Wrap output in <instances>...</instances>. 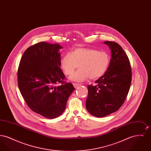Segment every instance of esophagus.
Returning <instances> with one entry per match:
<instances>
[{"label":"esophagus","mask_w":151,"mask_h":151,"mask_svg":"<svg viewBox=\"0 0 151 151\" xmlns=\"http://www.w3.org/2000/svg\"><path fill=\"white\" fill-rule=\"evenodd\" d=\"M73 86L75 87V88H77L78 86H80V84H77V83H73Z\"/></svg>","instance_id":"34e87169"}]
</instances>
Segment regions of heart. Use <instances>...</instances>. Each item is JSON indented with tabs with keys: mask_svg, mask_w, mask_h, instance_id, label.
<instances>
[{
	"mask_svg": "<svg viewBox=\"0 0 151 151\" xmlns=\"http://www.w3.org/2000/svg\"><path fill=\"white\" fill-rule=\"evenodd\" d=\"M110 63V56L108 52L90 48H77L71 54H65L60 61L67 75H72L80 67V69L71 78L78 82L89 78L92 80L100 78L107 71Z\"/></svg>",
	"mask_w": 151,
	"mask_h": 151,
	"instance_id": "b5f03b06",
	"label": "heart"
}]
</instances>
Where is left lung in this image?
<instances>
[{
	"label": "left lung",
	"instance_id": "obj_1",
	"mask_svg": "<svg viewBox=\"0 0 151 151\" xmlns=\"http://www.w3.org/2000/svg\"><path fill=\"white\" fill-rule=\"evenodd\" d=\"M111 58L106 73L88 86L86 110L93 116L104 117L122 106L129 91L132 73L129 59L122 47L115 42L105 41Z\"/></svg>",
	"mask_w": 151,
	"mask_h": 151
}]
</instances>
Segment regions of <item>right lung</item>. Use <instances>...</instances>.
<instances>
[{
    "label": "right lung",
    "instance_id": "1",
    "mask_svg": "<svg viewBox=\"0 0 151 151\" xmlns=\"http://www.w3.org/2000/svg\"><path fill=\"white\" fill-rule=\"evenodd\" d=\"M62 49L58 43L41 42L28 47L22 56L17 71L18 86L30 109L47 118H55L65 111L74 91L66 83L60 68ZM62 84L57 86L56 84Z\"/></svg>",
    "mask_w": 151,
    "mask_h": 151
}]
</instances>
